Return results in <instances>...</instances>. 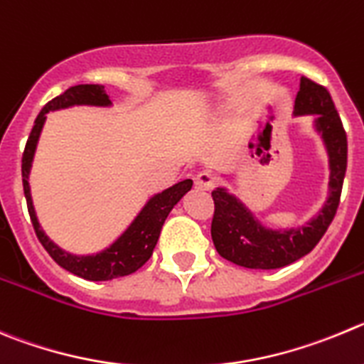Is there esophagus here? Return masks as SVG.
Returning a JSON list of instances; mask_svg holds the SVG:
<instances>
[{
  "instance_id": "34e87169",
  "label": "esophagus",
  "mask_w": 364,
  "mask_h": 364,
  "mask_svg": "<svg viewBox=\"0 0 364 364\" xmlns=\"http://www.w3.org/2000/svg\"><path fill=\"white\" fill-rule=\"evenodd\" d=\"M215 183H217L215 174H212L210 171H203L196 176V186L201 190H212L213 186H215Z\"/></svg>"
}]
</instances>
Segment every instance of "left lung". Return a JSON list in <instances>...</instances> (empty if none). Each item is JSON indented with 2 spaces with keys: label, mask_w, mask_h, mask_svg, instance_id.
<instances>
[{
  "label": "left lung",
  "mask_w": 364,
  "mask_h": 364,
  "mask_svg": "<svg viewBox=\"0 0 364 364\" xmlns=\"http://www.w3.org/2000/svg\"><path fill=\"white\" fill-rule=\"evenodd\" d=\"M304 114L314 117V129L328 156L327 201L320 212L296 228H269L235 193L217 186L212 192L215 203L212 240L223 259L250 269H278L311 253L331 226L341 198L348 145L331 93L307 77L300 79L294 100V117Z\"/></svg>",
  "instance_id": "1"
}]
</instances>
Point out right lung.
Masks as SVG:
<instances>
[{"label": "right lung", "instance_id": "add662e5", "mask_svg": "<svg viewBox=\"0 0 364 364\" xmlns=\"http://www.w3.org/2000/svg\"><path fill=\"white\" fill-rule=\"evenodd\" d=\"M75 105H90V107H111L113 102L109 100V95L105 93L104 86L98 84H79L70 90L64 91L63 95L50 100L44 105L41 113L37 114L36 122H33L32 132L26 141L25 152H23V188H25L26 205H28L30 219H32L33 230L37 233V239L44 246V250L48 251L50 257L64 267L70 273L77 274L80 278H86L91 282H105L113 280L118 277H127V274L134 273L136 269H140L149 259H151L152 251H154L156 242L161 233V226L165 223L166 215L171 213V210L181 201V198L192 188V179H185L171 188L163 190V192L154 193L152 198L147 199L144 208L138 212V215L131 220L127 228L113 240L107 247L102 251L91 255H75L70 251L63 250L57 246L52 239H50L44 230L41 228L39 219H37L36 208H33L32 192H30V171H32L33 156H36L37 144H39V136L43 132L44 122H46V114L52 111L68 109V107H75Z\"/></svg>", "mask_w": 364, "mask_h": 364}]
</instances>
